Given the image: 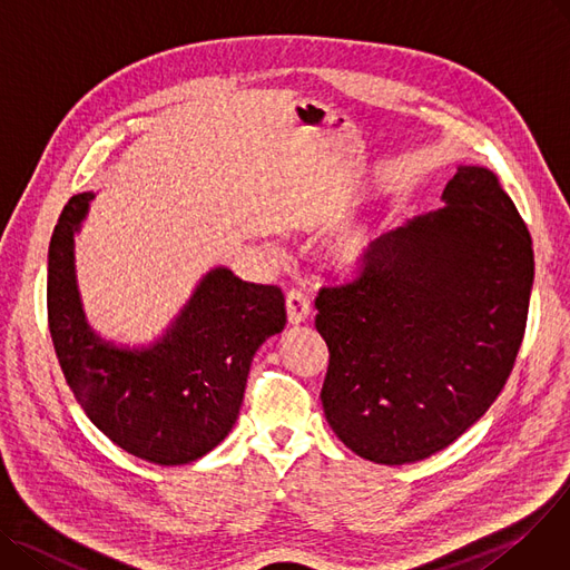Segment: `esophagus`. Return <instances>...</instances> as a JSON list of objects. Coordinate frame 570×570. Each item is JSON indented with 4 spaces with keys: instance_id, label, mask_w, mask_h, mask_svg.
<instances>
[{
    "instance_id": "obj_1",
    "label": "esophagus",
    "mask_w": 570,
    "mask_h": 570,
    "mask_svg": "<svg viewBox=\"0 0 570 570\" xmlns=\"http://www.w3.org/2000/svg\"><path fill=\"white\" fill-rule=\"evenodd\" d=\"M285 306H287V320L289 324H301L306 322L313 313V306H311V298L298 292V289H292L287 292V298H285Z\"/></svg>"
}]
</instances>
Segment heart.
<instances>
[{"label": "heart", "mask_w": 570, "mask_h": 570, "mask_svg": "<svg viewBox=\"0 0 570 570\" xmlns=\"http://www.w3.org/2000/svg\"><path fill=\"white\" fill-rule=\"evenodd\" d=\"M393 227V216H382L371 223H363L343 229L328 246V259L341 272H358L361 266L373 259L382 239Z\"/></svg>", "instance_id": "heart-1"}]
</instances>
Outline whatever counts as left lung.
I'll return each mask as SVG.
<instances>
[{
	"label": "left lung",
	"instance_id": "8db88e82",
	"mask_svg": "<svg viewBox=\"0 0 570 570\" xmlns=\"http://www.w3.org/2000/svg\"><path fill=\"white\" fill-rule=\"evenodd\" d=\"M442 199L391 229L358 281L315 298L324 416L377 464L453 444L504 389L524 336L533 250L513 199L481 165H460Z\"/></svg>",
	"mask_w": 570,
	"mask_h": 570
}]
</instances>
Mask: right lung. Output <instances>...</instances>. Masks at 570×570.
<instances>
[{
	"mask_svg": "<svg viewBox=\"0 0 570 570\" xmlns=\"http://www.w3.org/2000/svg\"><path fill=\"white\" fill-rule=\"evenodd\" d=\"M91 199H69L48 250V324L63 377L119 449L154 464H188L237 423L255 352L285 328V296L214 266L160 338L117 345L87 322L76 278V234Z\"/></svg>",
	"mask_w": 570,
	"mask_h": 570,
	"instance_id": "add662e5",
	"label": "right lung"
}]
</instances>
